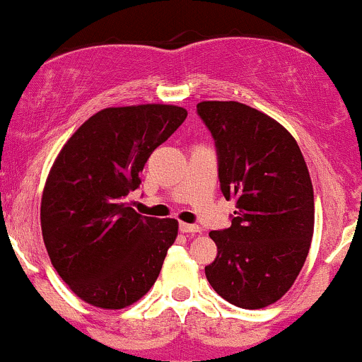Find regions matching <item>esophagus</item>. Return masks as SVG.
<instances>
[{"label": "esophagus", "mask_w": 362, "mask_h": 362, "mask_svg": "<svg viewBox=\"0 0 362 362\" xmlns=\"http://www.w3.org/2000/svg\"><path fill=\"white\" fill-rule=\"evenodd\" d=\"M180 230L181 233H185V234H194V233H200V227L198 226H194V224H186V222H180Z\"/></svg>", "instance_id": "1"}]
</instances>
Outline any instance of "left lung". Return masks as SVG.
Returning a JSON list of instances; mask_svg holds the SVG:
<instances>
[{
  "label": "left lung",
  "mask_w": 362,
  "mask_h": 362,
  "mask_svg": "<svg viewBox=\"0 0 362 362\" xmlns=\"http://www.w3.org/2000/svg\"><path fill=\"white\" fill-rule=\"evenodd\" d=\"M197 112L215 140L222 194L238 209L230 227L209 234L217 257L206 280L234 306L259 310L291 289L306 262L315 229L308 165L294 136L258 109L203 100Z\"/></svg>",
  "instance_id": "left-lung-1"
}]
</instances>
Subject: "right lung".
<instances>
[{
    "label": "right lung",
    "mask_w": 362,
    "mask_h": 362,
    "mask_svg": "<svg viewBox=\"0 0 362 362\" xmlns=\"http://www.w3.org/2000/svg\"><path fill=\"white\" fill-rule=\"evenodd\" d=\"M177 105L107 107L64 144L40 202L52 267L85 303L123 310L144 298L176 241L177 221L140 215L127 197L150 153L181 127Z\"/></svg>",
    "instance_id": "obj_1"
}]
</instances>
